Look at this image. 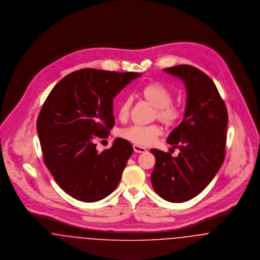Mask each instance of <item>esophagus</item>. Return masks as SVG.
<instances>
[{"mask_svg": "<svg viewBox=\"0 0 260 260\" xmlns=\"http://www.w3.org/2000/svg\"><path fill=\"white\" fill-rule=\"evenodd\" d=\"M134 150H135V152H136V153H144V152H146V149L142 147V146H139L137 144H134Z\"/></svg>", "mask_w": 260, "mask_h": 260, "instance_id": "esophagus-1", "label": "esophagus"}]
</instances>
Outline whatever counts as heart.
Returning <instances> with one entry per match:
<instances>
[{"label": "heart", "mask_w": 260, "mask_h": 260, "mask_svg": "<svg viewBox=\"0 0 260 260\" xmlns=\"http://www.w3.org/2000/svg\"><path fill=\"white\" fill-rule=\"evenodd\" d=\"M139 94L155 107L154 118L168 127H173L182 118V109L179 104L173 101L172 90L161 83L152 82L144 85L139 89ZM132 109V99L125 98L118 108V117L121 121H125ZM161 135V127L158 124L149 125H129L122 128L119 136L127 141L137 145L147 146L152 144L157 137Z\"/></svg>", "instance_id": "heart-1"}]
</instances>
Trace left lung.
<instances>
[{
    "label": "left lung",
    "instance_id": "left-lung-1",
    "mask_svg": "<svg viewBox=\"0 0 260 260\" xmlns=\"http://www.w3.org/2000/svg\"><path fill=\"white\" fill-rule=\"evenodd\" d=\"M164 70L185 83L188 96L184 119L168 138L180 152L173 157L150 150L156 158L151 182L164 200L182 203L200 194L222 166L228 113L212 80L198 68L181 64Z\"/></svg>",
    "mask_w": 260,
    "mask_h": 260
}]
</instances>
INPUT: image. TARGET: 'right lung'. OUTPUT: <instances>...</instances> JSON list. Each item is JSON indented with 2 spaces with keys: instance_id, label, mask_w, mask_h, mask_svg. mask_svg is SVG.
Returning a JSON list of instances; mask_svg holds the SVG:
<instances>
[{
  "instance_id": "1",
  "label": "right lung",
  "mask_w": 260,
  "mask_h": 260,
  "mask_svg": "<svg viewBox=\"0 0 260 260\" xmlns=\"http://www.w3.org/2000/svg\"><path fill=\"white\" fill-rule=\"evenodd\" d=\"M139 73L85 68L65 76L45 100L37 132L44 162L71 197L92 203L116 189L134 148L116 138L99 153L94 140L115 124L113 99Z\"/></svg>"
}]
</instances>
